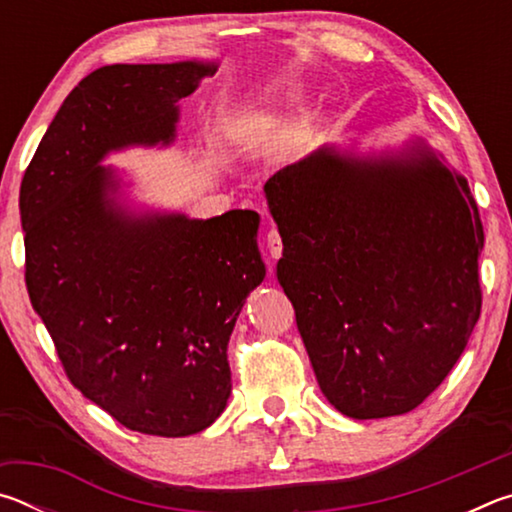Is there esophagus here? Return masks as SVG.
Segmentation results:
<instances>
[{"mask_svg": "<svg viewBox=\"0 0 512 512\" xmlns=\"http://www.w3.org/2000/svg\"><path fill=\"white\" fill-rule=\"evenodd\" d=\"M266 246H268V253H271L273 259L282 257V237H280V232H277V230H268Z\"/></svg>", "mask_w": 512, "mask_h": 512, "instance_id": "esophagus-1", "label": "esophagus"}]
</instances>
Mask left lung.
I'll return each instance as SVG.
<instances>
[{
    "mask_svg": "<svg viewBox=\"0 0 512 512\" xmlns=\"http://www.w3.org/2000/svg\"><path fill=\"white\" fill-rule=\"evenodd\" d=\"M277 280L318 386L354 420L413 411L481 314L483 225L470 185L424 144L372 160L323 146L266 180Z\"/></svg>",
    "mask_w": 512,
    "mask_h": 512,
    "instance_id": "left-lung-1",
    "label": "left lung"
}]
</instances>
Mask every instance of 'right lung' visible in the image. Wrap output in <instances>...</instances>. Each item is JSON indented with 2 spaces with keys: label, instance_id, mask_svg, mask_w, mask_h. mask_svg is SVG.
Here are the masks:
<instances>
[{
  "label": "right lung",
  "instance_id": "add662e5",
  "mask_svg": "<svg viewBox=\"0 0 512 512\" xmlns=\"http://www.w3.org/2000/svg\"><path fill=\"white\" fill-rule=\"evenodd\" d=\"M214 72L198 60L99 67L63 101L20 187L27 291L69 381L149 436H192L228 404L230 334L266 275L259 214H131L99 162L171 144L178 101Z\"/></svg>",
  "mask_w": 512,
  "mask_h": 512
}]
</instances>
